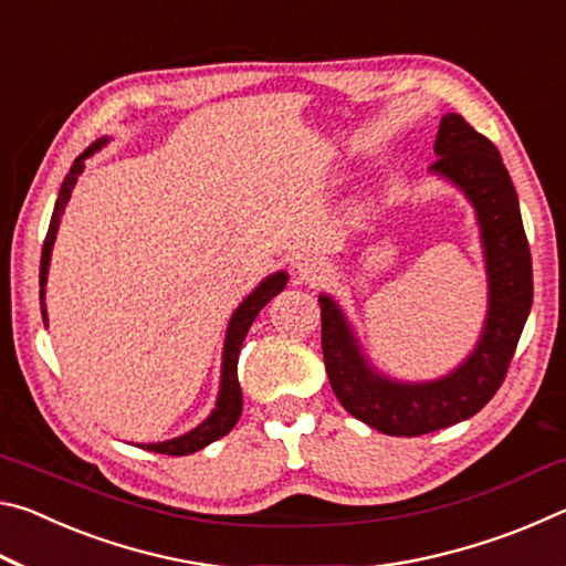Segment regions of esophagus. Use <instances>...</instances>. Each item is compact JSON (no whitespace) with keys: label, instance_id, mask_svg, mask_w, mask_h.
Listing matches in <instances>:
<instances>
[{"label":"esophagus","instance_id":"esophagus-1","mask_svg":"<svg viewBox=\"0 0 566 566\" xmlns=\"http://www.w3.org/2000/svg\"><path fill=\"white\" fill-rule=\"evenodd\" d=\"M324 276V264L319 260H302L300 264H296V280L300 282H306V284H314L319 282Z\"/></svg>","mask_w":566,"mask_h":566}]
</instances>
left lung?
<instances>
[{
  "instance_id": "1",
  "label": "left lung",
  "mask_w": 566,
  "mask_h": 566,
  "mask_svg": "<svg viewBox=\"0 0 566 566\" xmlns=\"http://www.w3.org/2000/svg\"><path fill=\"white\" fill-rule=\"evenodd\" d=\"M434 155L429 175L462 191L482 242L486 317L474 349L444 377L391 379L364 354L339 302L319 294L322 352L334 395L352 417L391 437L429 434L474 417L504 381L532 310V254L502 155L454 112L439 122Z\"/></svg>"
}]
</instances>
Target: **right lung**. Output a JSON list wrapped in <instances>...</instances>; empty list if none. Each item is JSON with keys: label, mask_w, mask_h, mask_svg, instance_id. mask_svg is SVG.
<instances>
[{"label": "right lung", "mask_w": 566, "mask_h": 566, "mask_svg": "<svg viewBox=\"0 0 566 566\" xmlns=\"http://www.w3.org/2000/svg\"><path fill=\"white\" fill-rule=\"evenodd\" d=\"M109 137H102L90 145L87 149L82 151L80 157L74 159V165L70 169V175L64 177L62 187H60V197H56V205H54V212H52V222H50V232H46L44 239V247H42V264H40V300H42V317H44V327H46V306H44V294H46V274H50V262H52V249H54V239L56 232H60V222H62V214H64V207L70 205V197H72V189L76 185V179L84 171V161H87L94 151H99L102 147H107ZM286 272H274L262 280L260 284L254 286L252 294L247 296V300L237 306L232 312V319H229V327H227V337H224V349H222V375H219V391H217V405L214 409L209 411V417L202 421V424H197L195 429H189L181 437L175 439H167V442H149V444H139L142 449H147V452H157V454H171V457H185L191 452H199V449H205L207 444L217 442L219 437H224L232 432V427L237 424L239 415H242V387H239V379H237V361H239V349H242V342L247 337L249 327H252V322L256 319V314H260L266 302L274 300L276 294H280L284 286H286Z\"/></svg>", "instance_id": "1"}]
</instances>
